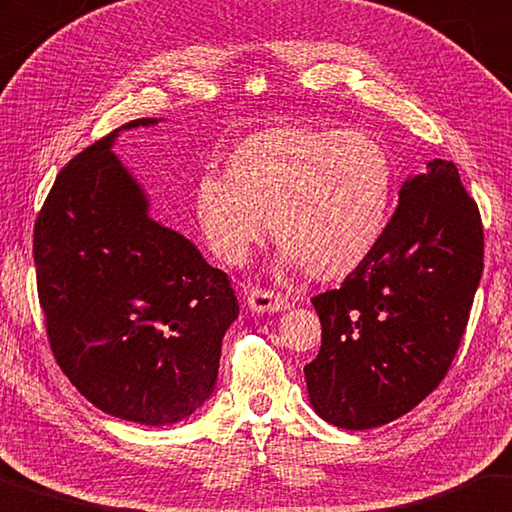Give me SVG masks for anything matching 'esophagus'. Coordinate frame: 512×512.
I'll return each mask as SVG.
<instances>
[{"instance_id":"34e87169","label":"esophagus","mask_w":512,"mask_h":512,"mask_svg":"<svg viewBox=\"0 0 512 512\" xmlns=\"http://www.w3.org/2000/svg\"><path fill=\"white\" fill-rule=\"evenodd\" d=\"M247 306L251 313H279V311H288L290 301L286 297H281L279 292L254 288L247 295Z\"/></svg>"}]
</instances>
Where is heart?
<instances>
[{
	"label": "heart",
	"mask_w": 512,
	"mask_h": 512,
	"mask_svg": "<svg viewBox=\"0 0 512 512\" xmlns=\"http://www.w3.org/2000/svg\"><path fill=\"white\" fill-rule=\"evenodd\" d=\"M392 190L395 170L379 140L345 129L274 127L226 154L224 179L197 183L195 213L226 263L245 261L267 220L283 245V267L338 281L379 247Z\"/></svg>",
	"instance_id": "heart-1"
}]
</instances>
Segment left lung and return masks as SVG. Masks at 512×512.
<instances>
[{"instance_id": "1", "label": "left lung", "mask_w": 512, "mask_h": 512, "mask_svg": "<svg viewBox=\"0 0 512 512\" xmlns=\"http://www.w3.org/2000/svg\"><path fill=\"white\" fill-rule=\"evenodd\" d=\"M483 272V226L456 165L410 174L374 254L313 297L320 354L308 399L333 426L365 431L413 410L445 379Z\"/></svg>"}]
</instances>
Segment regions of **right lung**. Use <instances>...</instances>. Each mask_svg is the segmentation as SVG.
<instances>
[{"label":"right lung","mask_w":512,"mask_h":512,"mask_svg":"<svg viewBox=\"0 0 512 512\" xmlns=\"http://www.w3.org/2000/svg\"><path fill=\"white\" fill-rule=\"evenodd\" d=\"M108 133L63 167L33 231L49 345L92 406L145 426L186 422L211 399L238 320L226 274L149 215V195Z\"/></svg>","instance_id":"right-lung-1"}]
</instances>
